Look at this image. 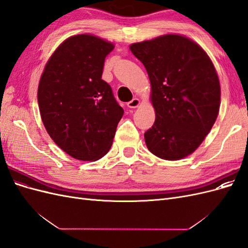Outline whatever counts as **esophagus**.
Listing matches in <instances>:
<instances>
[{
    "mask_svg": "<svg viewBox=\"0 0 248 248\" xmlns=\"http://www.w3.org/2000/svg\"><path fill=\"white\" fill-rule=\"evenodd\" d=\"M139 106H140V100L138 98H133L129 102H127V107L130 108H136Z\"/></svg>",
    "mask_w": 248,
    "mask_h": 248,
    "instance_id": "1",
    "label": "esophagus"
}]
</instances>
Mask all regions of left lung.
Instances as JSON below:
<instances>
[{"instance_id":"obj_1","label":"left lung","mask_w":248,"mask_h":248,"mask_svg":"<svg viewBox=\"0 0 248 248\" xmlns=\"http://www.w3.org/2000/svg\"><path fill=\"white\" fill-rule=\"evenodd\" d=\"M151 82L155 122L145 132L148 149L162 159L191 154L216 121L220 86L216 70L200 46L180 35L133 43Z\"/></svg>"}]
</instances>
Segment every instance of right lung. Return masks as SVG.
Instances as JSON below:
<instances>
[{"mask_svg": "<svg viewBox=\"0 0 248 248\" xmlns=\"http://www.w3.org/2000/svg\"><path fill=\"white\" fill-rule=\"evenodd\" d=\"M114 44L88 34L66 39L49 58L38 86L42 122L64 152L97 160L111 147L124 109L102 77Z\"/></svg>", "mask_w": 248, "mask_h": 248, "instance_id": "obj_1", "label": "right lung"}]
</instances>
